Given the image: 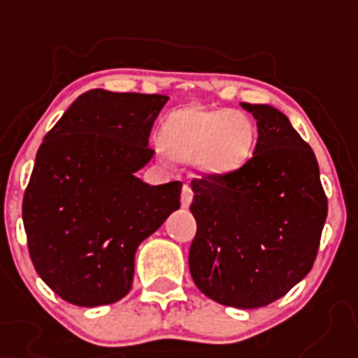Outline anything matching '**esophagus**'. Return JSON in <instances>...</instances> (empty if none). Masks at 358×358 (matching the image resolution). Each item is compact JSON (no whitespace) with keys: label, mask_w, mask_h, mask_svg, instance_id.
Instances as JSON below:
<instances>
[{"label":"esophagus","mask_w":358,"mask_h":358,"mask_svg":"<svg viewBox=\"0 0 358 358\" xmlns=\"http://www.w3.org/2000/svg\"><path fill=\"white\" fill-rule=\"evenodd\" d=\"M180 202H182V208H189V204L193 202V189H191L189 184H184V187H182Z\"/></svg>","instance_id":"34e87169"}]
</instances>
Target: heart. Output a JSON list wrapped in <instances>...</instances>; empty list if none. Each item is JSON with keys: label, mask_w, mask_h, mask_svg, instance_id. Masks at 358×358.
Masks as SVG:
<instances>
[{"label": "heart", "mask_w": 358, "mask_h": 358, "mask_svg": "<svg viewBox=\"0 0 358 358\" xmlns=\"http://www.w3.org/2000/svg\"><path fill=\"white\" fill-rule=\"evenodd\" d=\"M165 150L173 159L195 157L202 174L236 173L255 150L256 126L243 111L184 108L167 117L162 129Z\"/></svg>", "instance_id": "heart-1"}]
</instances>
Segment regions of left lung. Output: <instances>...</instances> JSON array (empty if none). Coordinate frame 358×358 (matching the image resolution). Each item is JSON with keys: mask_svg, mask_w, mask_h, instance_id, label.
I'll return each instance as SVG.
<instances>
[{"mask_svg": "<svg viewBox=\"0 0 358 358\" xmlns=\"http://www.w3.org/2000/svg\"><path fill=\"white\" fill-rule=\"evenodd\" d=\"M256 119L255 154L236 173L191 182L196 234L189 271L210 299L260 308L286 295L314 266L327 196L316 156L266 103H241Z\"/></svg>", "mask_w": 358, "mask_h": 358, "instance_id": "obj_1", "label": "left lung"}]
</instances>
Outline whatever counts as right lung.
<instances>
[{"label": "right lung", "mask_w": 358, "mask_h": 358, "mask_svg": "<svg viewBox=\"0 0 358 358\" xmlns=\"http://www.w3.org/2000/svg\"><path fill=\"white\" fill-rule=\"evenodd\" d=\"M163 94L83 92L44 137L22 202L38 277L78 306L111 305L131 289L135 250L180 208L182 182L148 185L135 173Z\"/></svg>", "instance_id": "1"}]
</instances>
